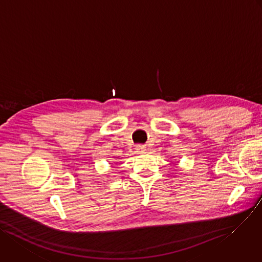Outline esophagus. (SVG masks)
I'll return each instance as SVG.
<instances>
[{
    "label": "esophagus",
    "instance_id": "esophagus-1",
    "mask_svg": "<svg viewBox=\"0 0 262 262\" xmlns=\"http://www.w3.org/2000/svg\"><path fill=\"white\" fill-rule=\"evenodd\" d=\"M136 149H137L138 152H143V151H145V146L144 145H137Z\"/></svg>",
    "mask_w": 262,
    "mask_h": 262
}]
</instances>
